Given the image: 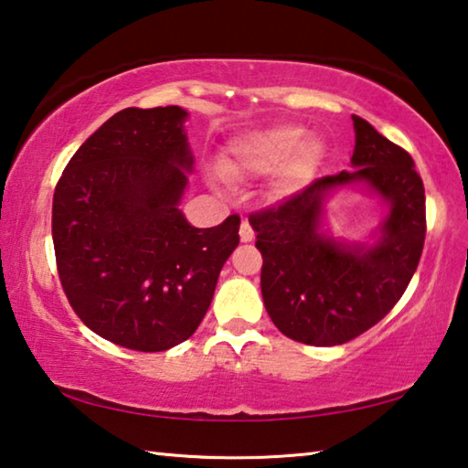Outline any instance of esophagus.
<instances>
[{
    "mask_svg": "<svg viewBox=\"0 0 468 468\" xmlns=\"http://www.w3.org/2000/svg\"><path fill=\"white\" fill-rule=\"evenodd\" d=\"M239 237H241V241H245V243L253 241V237H256V233H253V229H251V225H250V220H248V218H243V220H241Z\"/></svg>",
    "mask_w": 468,
    "mask_h": 468,
    "instance_id": "34e87169",
    "label": "esophagus"
}]
</instances>
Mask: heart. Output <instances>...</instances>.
I'll list each match as a JSON object with an SVG mask.
<instances>
[{
  "instance_id": "b5f03b06",
  "label": "heart",
  "mask_w": 468,
  "mask_h": 468,
  "mask_svg": "<svg viewBox=\"0 0 468 468\" xmlns=\"http://www.w3.org/2000/svg\"><path fill=\"white\" fill-rule=\"evenodd\" d=\"M326 156L320 138H307V130L297 123H276L239 133L229 142L220 158V176L229 181H245L276 173L281 192H299L318 173Z\"/></svg>"
}]
</instances>
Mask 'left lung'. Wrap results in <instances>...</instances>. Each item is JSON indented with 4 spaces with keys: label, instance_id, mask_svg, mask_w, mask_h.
<instances>
[{
    "label": "left lung",
    "instance_id": "1",
    "mask_svg": "<svg viewBox=\"0 0 468 468\" xmlns=\"http://www.w3.org/2000/svg\"><path fill=\"white\" fill-rule=\"evenodd\" d=\"M353 128V171L315 179L250 217L264 258L266 312L303 345H343L378 324L409 287L423 251L425 189L413 158L357 115ZM343 186H359L387 206L369 244L335 240L321 229L327 200Z\"/></svg>",
    "mask_w": 468,
    "mask_h": 468
}]
</instances>
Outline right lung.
<instances>
[{
    "label": "right lung",
    "mask_w": 468,
    "mask_h": 468,
    "mask_svg": "<svg viewBox=\"0 0 468 468\" xmlns=\"http://www.w3.org/2000/svg\"><path fill=\"white\" fill-rule=\"evenodd\" d=\"M186 120L177 105L120 111L76 150L53 194L69 305L133 351H167L194 335L239 243L237 215L196 229L179 208L194 167Z\"/></svg>",
    "instance_id": "obj_1"
}]
</instances>
